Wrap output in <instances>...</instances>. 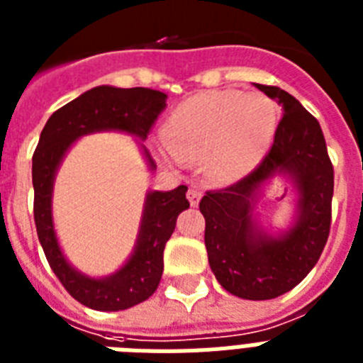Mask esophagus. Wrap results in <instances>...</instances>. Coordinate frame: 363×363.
<instances>
[{"mask_svg":"<svg viewBox=\"0 0 363 363\" xmlns=\"http://www.w3.org/2000/svg\"><path fill=\"white\" fill-rule=\"evenodd\" d=\"M188 201H190V205L191 206H197L199 205V199H201V191L197 190V188H190V190H188Z\"/></svg>","mask_w":363,"mask_h":363,"instance_id":"obj_1","label":"esophagus"}]
</instances>
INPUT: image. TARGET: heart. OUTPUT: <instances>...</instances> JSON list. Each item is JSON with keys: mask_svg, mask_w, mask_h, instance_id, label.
<instances>
[{"mask_svg": "<svg viewBox=\"0 0 363 363\" xmlns=\"http://www.w3.org/2000/svg\"><path fill=\"white\" fill-rule=\"evenodd\" d=\"M277 129V106L262 94L216 90L177 105L164 125L167 155L203 160L219 182H233L257 166Z\"/></svg>", "mask_w": 363, "mask_h": 363, "instance_id": "obj_1", "label": "heart"}]
</instances>
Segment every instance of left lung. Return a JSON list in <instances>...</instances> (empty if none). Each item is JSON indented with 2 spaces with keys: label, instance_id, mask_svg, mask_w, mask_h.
<instances>
[{
  "label": "left lung",
  "instance_id": "left-lung-1",
  "mask_svg": "<svg viewBox=\"0 0 363 363\" xmlns=\"http://www.w3.org/2000/svg\"><path fill=\"white\" fill-rule=\"evenodd\" d=\"M255 86L284 111L273 145L249 175L206 191L199 210L208 264L219 284L242 299L266 301L294 290L318 264L330 233L334 167L319 121L279 86ZM275 172L292 177L300 199L294 227L269 237L252 223V205Z\"/></svg>",
  "mask_w": 363,
  "mask_h": 363
}]
</instances>
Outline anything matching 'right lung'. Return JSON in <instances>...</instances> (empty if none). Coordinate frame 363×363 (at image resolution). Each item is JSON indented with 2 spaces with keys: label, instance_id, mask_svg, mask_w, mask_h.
I'll use <instances>...</instances> for the list:
<instances>
[{
  "label": "right lung",
  "instance_id": "1",
  "mask_svg": "<svg viewBox=\"0 0 363 363\" xmlns=\"http://www.w3.org/2000/svg\"><path fill=\"white\" fill-rule=\"evenodd\" d=\"M166 94L151 88L96 86L53 112L42 129L33 155L35 225L40 245L57 279L73 299L101 312L127 310L155 294L164 271V247L175 230L177 216L190 206L188 186L172 191H149L135 252L123 267L105 279H90L69 266L55 236L51 194L55 173L77 138L97 130H123L145 140L166 108ZM144 155L151 169L155 162Z\"/></svg>",
  "mask_w": 363,
  "mask_h": 363
}]
</instances>
